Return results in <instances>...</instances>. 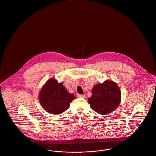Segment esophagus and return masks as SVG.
Instances as JSON below:
<instances>
[{
    "label": "esophagus",
    "instance_id": "obj_1",
    "mask_svg": "<svg viewBox=\"0 0 156 156\" xmlns=\"http://www.w3.org/2000/svg\"><path fill=\"white\" fill-rule=\"evenodd\" d=\"M77 97H78V98H86V95H85V94H77Z\"/></svg>",
    "mask_w": 156,
    "mask_h": 156
}]
</instances>
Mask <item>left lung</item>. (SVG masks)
Returning <instances> with one entry per match:
<instances>
[{"mask_svg": "<svg viewBox=\"0 0 156 156\" xmlns=\"http://www.w3.org/2000/svg\"><path fill=\"white\" fill-rule=\"evenodd\" d=\"M121 91L116 83L111 80L96 84L92 96L88 99L91 108L97 113L106 115L115 111L120 104Z\"/></svg>", "mask_w": 156, "mask_h": 156, "instance_id": "left-lung-1", "label": "left lung"}]
</instances>
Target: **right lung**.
<instances>
[{
    "label": "right lung",
    "instance_id": "obj_1",
    "mask_svg": "<svg viewBox=\"0 0 156 156\" xmlns=\"http://www.w3.org/2000/svg\"><path fill=\"white\" fill-rule=\"evenodd\" d=\"M42 108L52 114H60L67 110L75 96L69 93L62 83L54 78L49 79L42 86L39 94Z\"/></svg>",
    "mask_w": 156,
    "mask_h": 156
}]
</instances>
